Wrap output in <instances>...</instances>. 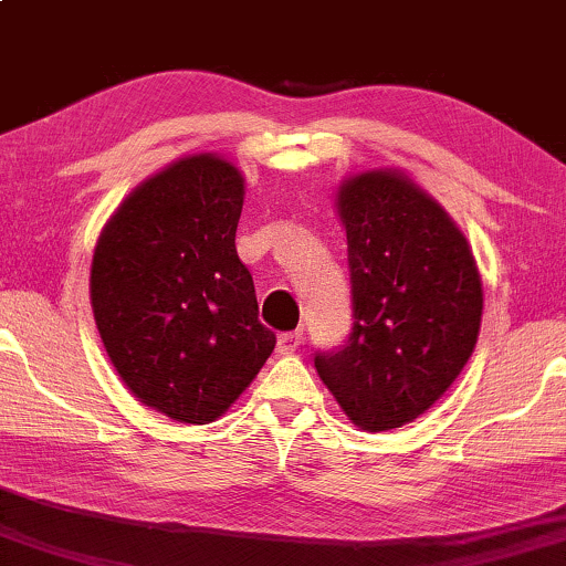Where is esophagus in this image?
Returning <instances> with one entry per match:
<instances>
[{
	"instance_id": "1",
	"label": "esophagus",
	"mask_w": 566,
	"mask_h": 566,
	"mask_svg": "<svg viewBox=\"0 0 566 566\" xmlns=\"http://www.w3.org/2000/svg\"><path fill=\"white\" fill-rule=\"evenodd\" d=\"M302 345V331H292V333H282L280 340H276V350L282 353V356H290Z\"/></svg>"
}]
</instances>
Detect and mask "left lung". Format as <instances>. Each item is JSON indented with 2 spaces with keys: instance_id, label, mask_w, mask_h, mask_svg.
Returning <instances> with one entry per match:
<instances>
[{
  "instance_id": "8db88e82",
  "label": "left lung",
  "mask_w": 566,
  "mask_h": 566,
  "mask_svg": "<svg viewBox=\"0 0 566 566\" xmlns=\"http://www.w3.org/2000/svg\"><path fill=\"white\" fill-rule=\"evenodd\" d=\"M348 239L353 327L315 353L327 389L360 429L384 432L432 407L478 343L483 286L465 235L399 172H364L337 192Z\"/></svg>"
}]
</instances>
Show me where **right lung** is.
<instances>
[{"label": "right lung", "mask_w": 566, "mask_h": 566, "mask_svg": "<svg viewBox=\"0 0 566 566\" xmlns=\"http://www.w3.org/2000/svg\"><path fill=\"white\" fill-rule=\"evenodd\" d=\"M241 208L231 163L177 159L122 202L91 264V305L116 374L185 424L221 417L276 345L235 254Z\"/></svg>", "instance_id": "obj_1"}]
</instances>
